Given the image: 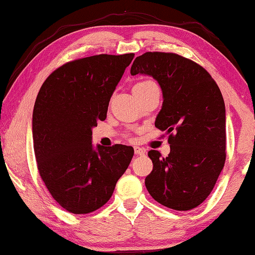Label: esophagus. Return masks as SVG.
I'll use <instances>...</instances> for the list:
<instances>
[{
    "label": "esophagus",
    "instance_id": "esophagus-1",
    "mask_svg": "<svg viewBox=\"0 0 255 255\" xmlns=\"http://www.w3.org/2000/svg\"><path fill=\"white\" fill-rule=\"evenodd\" d=\"M134 151H135V154H137V155H142L145 153V149L142 147H138V146L134 147Z\"/></svg>",
    "mask_w": 255,
    "mask_h": 255
}]
</instances>
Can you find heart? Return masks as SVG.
<instances>
[{"label":"heart","instance_id":"obj_1","mask_svg":"<svg viewBox=\"0 0 255 255\" xmlns=\"http://www.w3.org/2000/svg\"><path fill=\"white\" fill-rule=\"evenodd\" d=\"M154 83L151 82V80H143V82H139L135 84V86L132 90H135V88H143V87H146V86H149V85H153Z\"/></svg>","mask_w":255,"mask_h":255}]
</instances>
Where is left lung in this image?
<instances>
[{
    "instance_id": "1",
    "label": "left lung",
    "mask_w": 255,
    "mask_h": 255,
    "mask_svg": "<svg viewBox=\"0 0 255 255\" xmlns=\"http://www.w3.org/2000/svg\"><path fill=\"white\" fill-rule=\"evenodd\" d=\"M131 76L149 75L163 94L155 127L167 131V157L148 152L153 170L145 186L156 202L177 211L199 207L212 192L226 161V109L215 79L203 67L176 53L137 56Z\"/></svg>"
}]
</instances>
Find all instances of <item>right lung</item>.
Here are the masks:
<instances>
[{"mask_svg": "<svg viewBox=\"0 0 255 255\" xmlns=\"http://www.w3.org/2000/svg\"><path fill=\"white\" fill-rule=\"evenodd\" d=\"M134 53L72 60L47 77L36 98L33 142L39 176L68 212L86 215L110 200L134 148H93L92 127L107 118L112 93Z\"/></svg>", "mask_w": 255, "mask_h": 255, "instance_id": "add662e5", "label": "right lung"}]
</instances>
